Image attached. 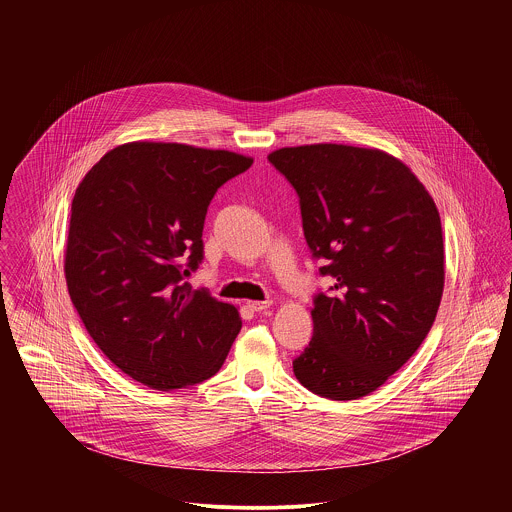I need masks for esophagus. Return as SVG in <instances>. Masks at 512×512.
Instances as JSON below:
<instances>
[{
	"mask_svg": "<svg viewBox=\"0 0 512 512\" xmlns=\"http://www.w3.org/2000/svg\"><path fill=\"white\" fill-rule=\"evenodd\" d=\"M272 305V301H248V307L252 309V311H264V309H268Z\"/></svg>",
	"mask_w": 512,
	"mask_h": 512,
	"instance_id": "34e87169",
	"label": "esophagus"
}]
</instances>
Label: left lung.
I'll return each instance as SVG.
<instances>
[{"label": "left lung", "instance_id": "1", "mask_svg": "<svg viewBox=\"0 0 512 512\" xmlns=\"http://www.w3.org/2000/svg\"><path fill=\"white\" fill-rule=\"evenodd\" d=\"M299 195L303 234L333 278L311 309L295 378L331 400L380 388L430 333L445 282L438 207L398 157L345 144L268 155Z\"/></svg>", "mask_w": 512, "mask_h": 512}]
</instances>
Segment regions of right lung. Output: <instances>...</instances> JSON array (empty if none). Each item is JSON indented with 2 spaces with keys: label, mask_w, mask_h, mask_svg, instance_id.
Instances as JSON below:
<instances>
[{
  "label": "right lung",
  "mask_w": 512,
  "mask_h": 512,
  "mask_svg": "<svg viewBox=\"0 0 512 512\" xmlns=\"http://www.w3.org/2000/svg\"><path fill=\"white\" fill-rule=\"evenodd\" d=\"M252 161L228 149L138 140L110 149L74 193L69 295L98 349L149 388L211 378L242 327L238 307L183 278L203 258L211 199Z\"/></svg>",
  "instance_id": "right-lung-1"
}]
</instances>
